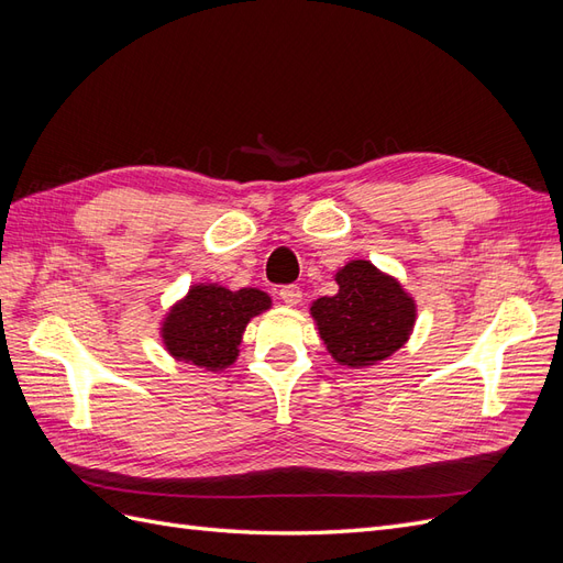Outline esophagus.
Segmentation results:
<instances>
[{
	"label": "esophagus",
	"instance_id": "1",
	"mask_svg": "<svg viewBox=\"0 0 563 563\" xmlns=\"http://www.w3.org/2000/svg\"><path fill=\"white\" fill-rule=\"evenodd\" d=\"M279 298L288 305V308H296V305L302 300V291H300L298 286L288 284V286H282V288H279Z\"/></svg>",
	"mask_w": 563,
	"mask_h": 563
}]
</instances>
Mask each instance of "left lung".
<instances>
[{"mask_svg": "<svg viewBox=\"0 0 563 563\" xmlns=\"http://www.w3.org/2000/svg\"><path fill=\"white\" fill-rule=\"evenodd\" d=\"M335 284L338 294L317 298L310 314L340 366H376L408 343L418 308L399 279L371 261H350L335 272Z\"/></svg>", "mask_w": 563, "mask_h": 563, "instance_id": "1", "label": "left lung"}]
</instances>
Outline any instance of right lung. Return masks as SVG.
<instances>
[{"instance_id":"right-lung-1","label":"right lung","mask_w":563,"mask_h":563,"mask_svg":"<svg viewBox=\"0 0 563 563\" xmlns=\"http://www.w3.org/2000/svg\"><path fill=\"white\" fill-rule=\"evenodd\" d=\"M272 308L261 288L230 291L220 284H192L159 327L166 352L203 371H225L240 356L246 323Z\"/></svg>"}]
</instances>
